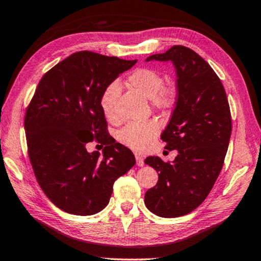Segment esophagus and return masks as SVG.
<instances>
[{
  "mask_svg": "<svg viewBox=\"0 0 261 261\" xmlns=\"http://www.w3.org/2000/svg\"><path fill=\"white\" fill-rule=\"evenodd\" d=\"M135 159H137V165L139 166V167H142V166L145 165V162H143V158L141 155L137 154V155H135Z\"/></svg>",
  "mask_w": 261,
  "mask_h": 261,
  "instance_id": "obj_1",
  "label": "esophagus"
}]
</instances>
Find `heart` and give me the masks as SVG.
Segmentation results:
<instances>
[{"label": "heart", "mask_w": 261, "mask_h": 261, "mask_svg": "<svg viewBox=\"0 0 261 261\" xmlns=\"http://www.w3.org/2000/svg\"><path fill=\"white\" fill-rule=\"evenodd\" d=\"M127 84L138 90L147 99H150L156 108L171 107L174 101L173 90L165 86V79L158 70L152 68H139L128 75ZM120 96L118 82L109 84L100 96V108L105 118L109 121L116 119V101ZM159 133V124L155 121L133 122L127 124L119 133V140L132 149L142 150L148 147Z\"/></svg>", "instance_id": "obj_1"}]
</instances>
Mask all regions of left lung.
<instances>
[{
    "instance_id": "8db88e82",
    "label": "left lung",
    "mask_w": 261,
    "mask_h": 261,
    "mask_svg": "<svg viewBox=\"0 0 261 261\" xmlns=\"http://www.w3.org/2000/svg\"><path fill=\"white\" fill-rule=\"evenodd\" d=\"M148 61L171 62L175 68L177 99L161 139L177 155L172 162L146 159L159 180L146 192L145 203L159 217L176 218L201 205L220 174L231 138V112L220 79L192 49L173 46Z\"/></svg>"
}]
</instances>
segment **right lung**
<instances>
[{"label": "right lung", "instance_id": "add662e5", "mask_svg": "<svg viewBox=\"0 0 261 261\" xmlns=\"http://www.w3.org/2000/svg\"><path fill=\"white\" fill-rule=\"evenodd\" d=\"M137 61L79 51L37 86L24 119L29 159L44 194L67 213H99L115 180L135 165L132 150L108 135L100 96ZM94 138L106 145L102 154L86 150Z\"/></svg>", "mask_w": 261, "mask_h": 261}]
</instances>
